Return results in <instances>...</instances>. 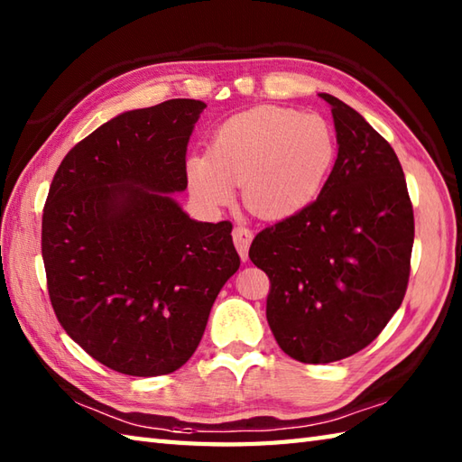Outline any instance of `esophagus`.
<instances>
[{
  "label": "esophagus",
  "instance_id": "1",
  "mask_svg": "<svg viewBox=\"0 0 462 462\" xmlns=\"http://www.w3.org/2000/svg\"><path fill=\"white\" fill-rule=\"evenodd\" d=\"M232 238H234V246H236L240 258L242 260H248V248L252 244L254 234L246 226H236V228L232 230Z\"/></svg>",
  "mask_w": 462,
  "mask_h": 462
}]
</instances>
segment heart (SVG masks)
<instances>
[{"label": "heart", "instance_id": "1", "mask_svg": "<svg viewBox=\"0 0 462 462\" xmlns=\"http://www.w3.org/2000/svg\"><path fill=\"white\" fill-rule=\"evenodd\" d=\"M337 156L331 126L319 115L256 106L224 121L208 154L190 156L184 172L192 199L216 212L234 200V184L260 218L286 220L318 200Z\"/></svg>", "mask_w": 462, "mask_h": 462}]
</instances>
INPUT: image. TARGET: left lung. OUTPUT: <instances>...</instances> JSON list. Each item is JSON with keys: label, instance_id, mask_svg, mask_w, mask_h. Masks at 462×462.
<instances>
[{"label": "left lung", "instance_id": "8db88e82", "mask_svg": "<svg viewBox=\"0 0 462 462\" xmlns=\"http://www.w3.org/2000/svg\"><path fill=\"white\" fill-rule=\"evenodd\" d=\"M331 106L337 159L310 208L262 230L250 260L270 278L266 318L283 353L331 363L367 347L405 298L413 206L395 151L363 116Z\"/></svg>", "mask_w": 462, "mask_h": 462}]
</instances>
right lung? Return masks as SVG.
Masks as SVG:
<instances>
[{"mask_svg": "<svg viewBox=\"0 0 462 462\" xmlns=\"http://www.w3.org/2000/svg\"><path fill=\"white\" fill-rule=\"evenodd\" d=\"M206 103L125 111L67 152L43 210L55 316L103 365L166 375L192 357L212 303L240 268L230 222L192 220L186 146Z\"/></svg>", "mask_w": 462, "mask_h": 462, "instance_id": "add662e5", "label": "right lung"}]
</instances>
